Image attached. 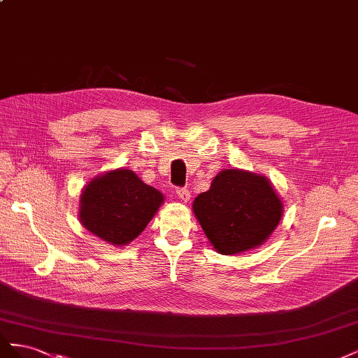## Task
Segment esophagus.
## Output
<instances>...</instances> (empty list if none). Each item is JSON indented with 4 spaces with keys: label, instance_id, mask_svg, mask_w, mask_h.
Segmentation results:
<instances>
[{
    "label": "esophagus",
    "instance_id": "esophagus-1",
    "mask_svg": "<svg viewBox=\"0 0 358 358\" xmlns=\"http://www.w3.org/2000/svg\"><path fill=\"white\" fill-rule=\"evenodd\" d=\"M176 194H178V197H179L182 201H188L189 197H191V194H189L188 188H185V187L176 188Z\"/></svg>",
    "mask_w": 358,
    "mask_h": 358
}]
</instances>
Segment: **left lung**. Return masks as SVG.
<instances>
[{
    "instance_id": "obj_1",
    "label": "left lung",
    "mask_w": 358,
    "mask_h": 358,
    "mask_svg": "<svg viewBox=\"0 0 358 358\" xmlns=\"http://www.w3.org/2000/svg\"><path fill=\"white\" fill-rule=\"evenodd\" d=\"M204 234L221 254L262 245L282 216V203L266 178L227 169L192 204Z\"/></svg>"
}]
</instances>
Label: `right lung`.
I'll return each instance as SVG.
<instances>
[{
	"label": "right lung",
	"mask_w": 358,
	"mask_h": 358,
	"mask_svg": "<svg viewBox=\"0 0 358 358\" xmlns=\"http://www.w3.org/2000/svg\"><path fill=\"white\" fill-rule=\"evenodd\" d=\"M162 200V194L140 180L134 171L117 169L85 188L80 221L100 239L127 245L145 230Z\"/></svg>",
	"instance_id": "right-lung-1"
}]
</instances>
